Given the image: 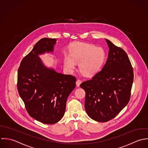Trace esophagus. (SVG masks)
I'll return each mask as SVG.
<instances>
[{
	"instance_id": "1",
	"label": "esophagus",
	"mask_w": 148,
	"mask_h": 148,
	"mask_svg": "<svg viewBox=\"0 0 148 148\" xmlns=\"http://www.w3.org/2000/svg\"><path fill=\"white\" fill-rule=\"evenodd\" d=\"M81 83H82L81 80L78 79V80L76 81V85H77V87H79V85H80V84H81Z\"/></svg>"
}]
</instances>
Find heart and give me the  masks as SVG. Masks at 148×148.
Segmentation results:
<instances>
[{
	"instance_id": "heart-1",
	"label": "heart",
	"mask_w": 148,
	"mask_h": 148,
	"mask_svg": "<svg viewBox=\"0 0 148 148\" xmlns=\"http://www.w3.org/2000/svg\"><path fill=\"white\" fill-rule=\"evenodd\" d=\"M106 59V52L100 46L89 43H78L72 47L70 54L64 57V67L69 72L73 71L79 63L80 71L86 76L96 74L102 67Z\"/></svg>"
}]
</instances>
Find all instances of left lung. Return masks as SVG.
<instances>
[{
  "label": "left lung",
  "instance_id": "obj_1",
  "mask_svg": "<svg viewBox=\"0 0 148 148\" xmlns=\"http://www.w3.org/2000/svg\"><path fill=\"white\" fill-rule=\"evenodd\" d=\"M105 40L109 48L106 63L90 80L80 85L86 92L88 115L101 122L114 118L127 105L133 82V70L126 52Z\"/></svg>",
  "mask_w": 148,
  "mask_h": 148
}]
</instances>
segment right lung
Instances as JSON below:
<instances>
[{
    "label": "right lung",
    "mask_w": 148,
    "mask_h": 148,
    "mask_svg": "<svg viewBox=\"0 0 148 148\" xmlns=\"http://www.w3.org/2000/svg\"><path fill=\"white\" fill-rule=\"evenodd\" d=\"M56 39L44 38L22 59L17 87L30 116L42 123L54 124L63 117L67 99L75 88L76 78L46 67L39 56L54 51Z\"/></svg>",
    "instance_id": "obj_1"
}]
</instances>
